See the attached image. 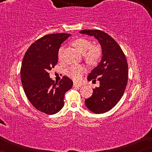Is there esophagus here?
<instances>
[{
	"label": "esophagus",
	"instance_id": "obj_1",
	"mask_svg": "<svg viewBox=\"0 0 152 152\" xmlns=\"http://www.w3.org/2000/svg\"><path fill=\"white\" fill-rule=\"evenodd\" d=\"M73 86L74 87H81L82 86V84H77V83H73Z\"/></svg>",
	"mask_w": 152,
	"mask_h": 152
}]
</instances>
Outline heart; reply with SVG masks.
I'll return each mask as SVG.
<instances>
[{
	"mask_svg": "<svg viewBox=\"0 0 152 152\" xmlns=\"http://www.w3.org/2000/svg\"><path fill=\"white\" fill-rule=\"evenodd\" d=\"M72 45L78 50L80 53L84 54L85 59L89 63L95 64L100 59L102 50L98 45H92V43L89 39L84 37L77 38L72 41ZM63 48H61L59 50L58 57L61 60V55ZM86 70L84 66H74L70 67L67 71L66 75L74 81H80L82 75Z\"/></svg>",
	"mask_w": 152,
	"mask_h": 152,
	"instance_id": "obj_1",
	"label": "heart"
}]
</instances>
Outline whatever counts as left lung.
Segmentation results:
<instances>
[{
	"mask_svg": "<svg viewBox=\"0 0 152 152\" xmlns=\"http://www.w3.org/2000/svg\"><path fill=\"white\" fill-rule=\"evenodd\" d=\"M80 33L93 36L102 49L100 63L88 76V80L99 82V86L93 89V95L85 100V104L95 113H103L117 104L125 91L128 81V64L118 43L99 30H84Z\"/></svg>",
	"mask_w": 152,
	"mask_h": 152,
	"instance_id": "1",
	"label": "left lung"
}]
</instances>
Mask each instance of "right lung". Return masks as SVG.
<instances>
[{
  "instance_id": "right-lung-1",
  "label": "right lung",
  "mask_w": 152,
  "mask_h": 152,
  "mask_svg": "<svg viewBox=\"0 0 152 152\" xmlns=\"http://www.w3.org/2000/svg\"><path fill=\"white\" fill-rule=\"evenodd\" d=\"M69 36L57 33L37 39L29 47L22 61L20 79L25 93L37 110L48 115L62 109L65 93L72 86V81L67 77L55 82L48 73L57 65L61 44Z\"/></svg>"
}]
</instances>
